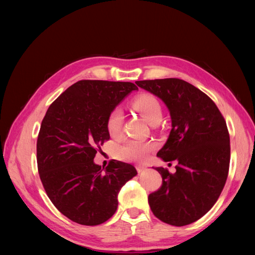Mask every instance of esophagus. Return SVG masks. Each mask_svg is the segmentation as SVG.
Here are the masks:
<instances>
[{
    "label": "esophagus",
    "mask_w": 255,
    "mask_h": 255,
    "mask_svg": "<svg viewBox=\"0 0 255 255\" xmlns=\"http://www.w3.org/2000/svg\"><path fill=\"white\" fill-rule=\"evenodd\" d=\"M144 170H146V166H144V165H138V166H137V171H138L139 174L142 173V171H144Z\"/></svg>",
    "instance_id": "esophagus-1"
}]
</instances>
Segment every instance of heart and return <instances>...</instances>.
I'll list each match as a JSON object with an SVG mask.
<instances>
[{
    "label": "heart",
    "mask_w": 255,
    "mask_h": 255,
    "mask_svg": "<svg viewBox=\"0 0 255 255\" xmlns=\"http://www.w3.org/2000/svg\"><path fill=\"white\" fill-rule=\"evenodd\" d=\"M132 106L138 111L142 117L150 124L154 125L162 120L161 104L156 98L150 94H143L135 98ZM124 123V113L121 108H115L109 114L106 121V128L111 135L116 137L121 133ZM155 150V144L152 142H142L138 140H128L123 144L117 146L116 155L120 159L127 162H143L150 155L152 151Z\"/></svg>",
    "instance_id": "heart-1"
}]
</instances>
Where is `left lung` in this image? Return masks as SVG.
Instances as JSON below:
<instances>
[{
  "label": "left lung",
  "instance_id": "left-lung-1",
  "mask_svg": "<svg viewBox=\"0 0 255 255\" xmlns=\"http://www.w3.org/2000/svg\"><path fill=\"white\" fill-rule=\"evenodd\" d=\"M161 99L171 118L166 143L157 152L164 162L176 161V171L155 167L163 183L149 195L158 220L185 226L215 204L226 183L230 161L229 133L216 104L198 88L177 79L135 81Z\"/></svg>",
  "mask_w": 255,
  "mask_h": 255
}]
</instances>
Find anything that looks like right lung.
Masks as SVG:
<instances>
[{
	"instance_id": "right-lung-1",
	"label": "right lung",
	"mask_w": 255,
	"mask_h": 255,
	"mask_svg": "<svg viewBox=\"0 0 255 255\" xmlns=\"http://www.w3.org/2000/svg\"><path fill=\"white\" fill-rule=\"evenodd\" d=\"M132 82L80 80L47 109L37 141L40 179L47 197L63 215L86 226L106 222L117 210V195L137 175L132 165L93 162L110 139L109 114L128 94Z\"/></svg>"
}]
</instances>
